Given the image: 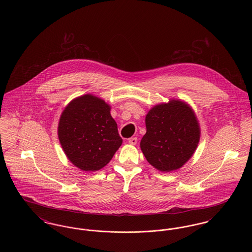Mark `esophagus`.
<instances>
[{
	"mask_svg": "<svg viewBox=\"0 0 252 252\" xmlns=\"http://www.w3.org/2000/svg\"><path fill=\"white\" fill-rule=\"evenodd\" d=\"M128 143L132 144V145H135V144H137V138H136V137L130 138V139L128 140Z\"/></svg>",
	"mask_w": 252,
	"mask_h": 252,
	"instance_id": "34e87169",
	"label": "esophagus"
}]
</instances>
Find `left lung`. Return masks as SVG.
Masks as SVG:
<instances>
[{
	"mask_svg": "<svg viewBox=\"0 0 252 252\" xmlns=\"http://www.w3.org/2000/svg\"><path fill=\"white\" fill-rule=\"evenodd\" d=\"M141 149L147 161L161 172L181 167L197 147L200 129L186 103L172 100L151 108L145 117Z\"/></svg>",
	"mask_w": 252,
	"mask_h": 252,
	"instance_id": "left-lung-1",
	"label": "left lung"
}]
</instances>
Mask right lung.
Masks as SVG:
<instances>
[{
	"mask_svg": "<svg viewBox=\"0 0 252 252\" xmlns=\"http://www.w3.org/2000/svg\"><path fill=\"white\" fill-rule=\"evenodd\" d=\"M58 132L66 156L83 171L106 166L123 143L110 107L92 94L80 96L65 108Z\"/></svg>",
	"mask_w": 252,
	"mask_h": 252,
	"instance_id": "add662e5",
	"label": "right lung"
}]
</instances>
